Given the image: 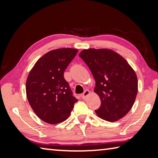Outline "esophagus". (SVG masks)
I'll use <instances>...</instances> for the list:
<instances>
[{
  "label": "esophagus",
  "instance_id": "34e87169",
  "mask_svg": "<svg viewBox=\"0 0 158 158\" xmlns=\"http://www.w3.org/2000/svg\"><path fill=\"white\" fill-rule=\"evenodd\" d=\"M90 94V91L89 90H85L84 92V93L81 95V98L83 100H85V98H87V96H89Z\"/></svg>",
  "mask_w": 158,
  "mask_h": 158
}]
</instances>
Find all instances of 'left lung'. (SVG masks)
Returning a JSON list of instances; mask_svg holds the SVG:
<instances>
[{
  "label": "left lung",
  "instance_id": "obj_1",
  "mask_svg": "<svg viewBox=\"0 0 158 158\" xmlns=\"http://www.w3.org/2000/svg\"><path fill=\"white\" fill-rule=\"evenodd\" d=\"M79 56L95 80L94 92L101 100L95 113L102 119L115 122L132 109L138 92L135 70L125 58L109 49L82 50Z\"/></svg>",
  "mask_w": 158,
  "mask_h": 158
}]
</instances>
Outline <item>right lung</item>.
Masks as SVG:
<instances>
[{
	"label": "right lung",
	"instance_id": "add662e5",
	"mask_svg": "<svg viewBox=\"0 0 158 158\" xmlns=\"http://www.w3.org/2000/svg\"><path fill=\"white\" fill-rule=\"evenodd\" d=\"M77 52L73 48L50 51L37 60L28 74L26 97L35 114L47 123L65 121L78 101L63 76Z\"/></svg>",
	"mask_w": 158,
	"mask_h": 158
}]
</instances>
